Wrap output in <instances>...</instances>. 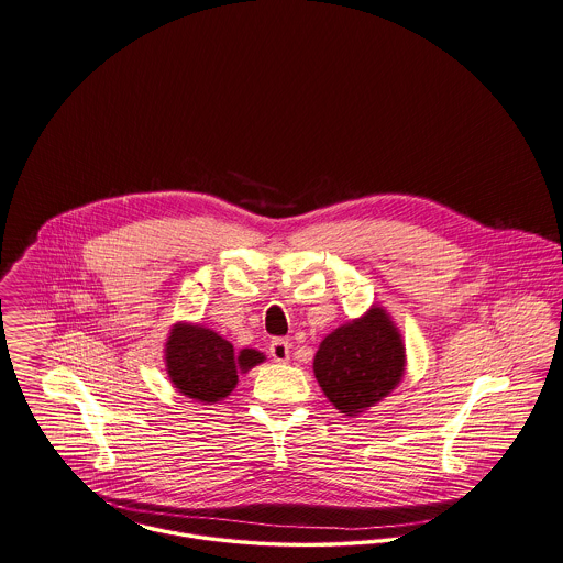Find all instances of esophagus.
<instances>
[{"label": "esophagus", "instance_id": "obj_1", "mask_svg": "<svg viewBox=\"0 0 563 563\" xmlns=\"http://www.w3.org/2000/svg\"><path fill=\"white\" fill-rule=\"evenodd\" d=\"M268 356L275 363H288L290 361V343L286 339L275 338L268 343Z\"/></svg>", "mask_w": 563, "mask_h": 563}]
</instances>
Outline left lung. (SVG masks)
<instances>
[{"instance_id":"left-lung-1","label":"left lung","mask_w":563,"mask_h":563,"mask_svg":"<svg viewBox=\"0 0 563 563\" xmlns=\"http://www.w3.org/2000/svg\"><path fill=\"white\" fill-rule=\"evenodd\" d=\"M406 347L384 309L339 327L320 343L313 374L329 401L345 416H356L386 397L401 379Z\"/></svg>"}]
</instances>
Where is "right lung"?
I'll return each mask as SVG.
<instances>
[{
  "instance_id": "obj_1",
  "label": "right lung",
  "mask_w": 563,
  "mask_h": 563,
  "mask_svg": "<svg viewBox=\"0 0 563 563\" xmlns=\"http://www.w3.org/2000/svg\"><path fill=\"white\" fill-rule=\"evenodd\" d=\"M263 361L256 350L236 354L232 343L202 327L179 324L166 343V367L175 388L202 404L224 399L239 379V369L247 372Z\"/></svg>"
}]
</instances>
